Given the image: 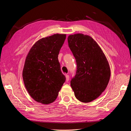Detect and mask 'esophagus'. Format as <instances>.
<instances>
[{
	"label": "esophagus",
	"mask_w": 131,
	"mask_h": 131,
	"mask_svg": "<svg viewBox=\"0 0 131 131\" xmlns=\"http://www.w3.org/2000/svg\"><path fill=\"white\" fill-rule=\"evenodd\" d=\"M66 81H68L69 80V76L68 75H66Z\"/></svg>",
	"instance_id": "esophagus-1"
}]
</instances>
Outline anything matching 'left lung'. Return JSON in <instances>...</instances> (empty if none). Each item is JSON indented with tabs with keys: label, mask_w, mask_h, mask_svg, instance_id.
Listing matches in <instances>:
<instances>
[{
	"label": "left lung",
	"mask_w": 131,
	"mask_h": 131,
	"mask_svg": "<svg viewBox=\"0 0 131 131\" xmlns=\"http://www.w3.org/2000/svg\"><path fill=\"white\" fill-rule=\"evenodd\" d=\"M68 42L77 64L76 75L70 86L79 101L91 102L108 86L111 74L109 62L100 46L89 35H70Z\"/></svg>",
	"instance_id": "8db88e82"
}]
</instances>
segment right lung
<instances>
[{"mask_svg":"<svg viewBox=\"0 0 131 131\" xmlns=\"http://www.w3.org/2000/svg\"><path fill=\"white\" fill-rule=\"evenodd\" d=\"M66 34H54L39 39L28 53L22 72L24 84L34 100L49 104L57 98L66 80L58 55Z\"/></svg>","mask_w":131,"mask_h":131,"instance_id":"1","label":"right lung"}]
</instances>
